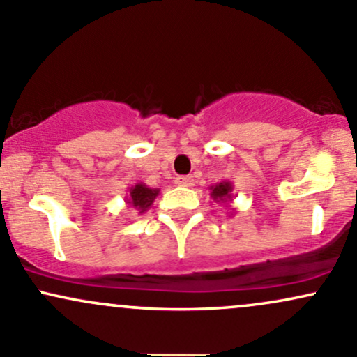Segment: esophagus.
I'll use <instances>...</instances> for the list:
<instances>
[{"label":"esophagus","instance_id":"esophagus-1","mask_svg":"<svg viewBox=\"0 0 357 357\" xmlns=\"http://www.w3.org/2000/svg\"><path fill=\"white\" fill-rule=\"evenodd\" d=\"M176 185L183 188L193 186V178H191V176H178V178H176Z\"/></svg>","mask_w":357,"mask_h":357}]
</instances>
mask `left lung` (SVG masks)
Wrapping results in <instances>:
<instances>
[{
	"mask_svg": "<svg viewBox=\"0 0 357 357\" xmlns=\"http://www.w3.org/2000/svg\"><path fill=\"white\" fill-rule=\"evenodd\" d=\"M210 197L213 198L215 203H223V205H229L236 198L234 193V186L230 181H220L217 185L210 186Z\"/></svg>",
	"mask_w": 357,
	"mask_h": 357,
	"instance_id": "1",
	"label": "left lung"
}]
</instances>
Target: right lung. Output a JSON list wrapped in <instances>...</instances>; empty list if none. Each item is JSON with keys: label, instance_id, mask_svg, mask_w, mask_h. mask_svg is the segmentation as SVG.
Segmentation results:
<instances>
[{"label": "right lung", "instance_id": "add662e5", "mask_svg": "<svg viewBox=\"0 0 357 357\" xmlns=\"http://www.w3.org/2000/svg\"><path fill=\"white\" fill-rule=\"evenodd\" d=\"M158 188H149L146 183H137V185L128 188V193L125 197V203L132 208L139 210V213H144L152 206L154 199L158 198Z\"/></svg>", "mask_w": 357, "mask_h": 357}]
</instances>
